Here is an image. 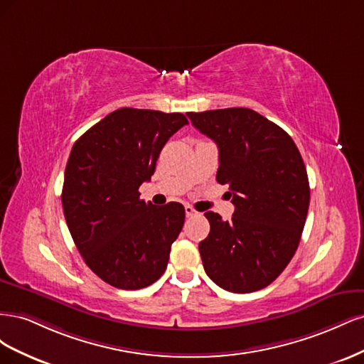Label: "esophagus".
Listing matches in <instances>:
<instances>
[{
  "instance_id": "obj_1",
  "label": "esophagus",
  "mask_w": 364,
  "mask_h": 364,
  "mask_svg": "<svg viewBox=\"0 0 364 364\" xmlns=\"http://www.w3.org/2000/svg\"><path fill=\"white\" fill-rule=\"evenodd\" d=\"M185 214H186V217H193V215H197L199 213H197L191 205H186L185 206Z\"/></svg>"
}]
</instances>
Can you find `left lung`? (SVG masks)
<instances>
[{"label":"left lung","mask_w":364,"mask_h":364,"mask_svg":"<svg viewBox=\"0 0 364 364\" xmlns=\"http://www.w3.org/2000/svg\"><path fill=\"white\" fill-rule=\"evenodd\" d=\"M186 115L217 144V182L229 185L235 206L230 222L205 213L211 225L199 245L205 272L232 293L267 287L293 258L308 214L301 153L287 132L247 107Z\"/></svg>","instance_id":"1"}]
</instances>
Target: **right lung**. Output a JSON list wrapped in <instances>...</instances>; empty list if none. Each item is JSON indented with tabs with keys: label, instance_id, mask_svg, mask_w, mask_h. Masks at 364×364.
Wrapping results in <instances>:
<instances>
[{
	"label": "right lung",
	"instance_id": "right-lung-1",
	"mask_svg": "<svg viewBox=\"0 0 364 364\" xmlns=\"http://www.w3.org/2000/svg\"><path fill=\"white\" fill-rule=\"evenodd\" d=\"M185 124L179 112L121 107L74 142L63 178L65 220L86 266L112 287H149L167 269L185 208L146 203L138 188Z\"/></svg>",
	"mask_w": 364,
	"mask_h": 364
}]
</instances>
